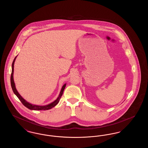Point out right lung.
<instances>
[{
    "instance_id": "add662e5",
    "label": "right lung",
    "mask_w": 148,
    "mask_h": 148,
    "mask_svg": "<svg viewBox=\"0 0 148 148\" xmlns=\"http://www.w3.org/2000/svg\"><path fill=\"white\" fill-rule=\"evenodd\" d=\"M16 56L14 58V60L13 62L12 63V74H11V77H10V83H11V86H12V90L14 92V94L16 95V97L19 98V99L21 100L22 104L25 106V107H27V108H28L30 110H49L51 109L52 108L54 107L55 106H56V104H58V103H59L60 99L61 98L63 93L64 90L66 86V84L64 85L63 86H62V88L61 89V91L60 92V94L59 95V97H58V98L56 99V100H54L53 102H52L51 103H50L49 104L46 105V106H36V105H34V104H32L30 103H28V101H27L24 99L22 98L21 95L19 94V92L17 91V90L15 88V85L14 83V79H13V73H14V65L15 60L16 59Z\"/></svg>"
}]
</instances>
